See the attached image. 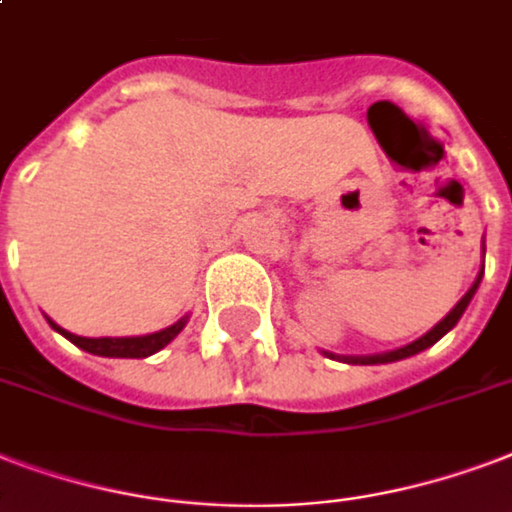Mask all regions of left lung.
Segmentation results:
<instances>
[{"mask_svg": "<svg viewBox=\"0 0 512 512\" xmlns=\"http://www.w3.org/2000/svg\"><path fill=\"white\" fill-rule=\"evenodd\" d=\"M481 276H483V271L478 273V279H475L473 287L467 290V295H464V298L459 300V303H456V306L451 308V311H448V317L440 319L438 325L432 327V330H429L427 335H421L419 341L408 343V346H403V349H397V351H386V354H373V357H346V362H351V365H384V362L405 360V357H413V354H419V351L429 349L432 343H438L440 338H443V335H446L448 330H451V327H454L456 322H459V319H462L464 308L470 306V300H473L475 290H478V284H481ZM330 357H333V354H330Z\"/></svg>", "mask_w": 512, "mask_h": 512, "instance_id": "obj_1", "label": "left lung"}]
</instances>
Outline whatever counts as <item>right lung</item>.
Returning <instances> with one entry per match:
<instances>
[{"label": "right lung", "mask_w": 512, "mask_h": 512, "mask_svg": "<svg viewBox=\"0 0 512 512\" xmlns=\"http://www.w3.org/2000/svg\"><path fill=\"white\" fill-rule=\"evenodd\" d=\"M185 322L187 319H179V322H174V325L161 330V333L139 335V338H83V335L66 333L64 327H58L56 322H50V327L58 330L64 338H69L74 346L91 351V354H99V357H131V360H142V357H150L155 351H161L166 343L174 341L179 330L185 327Z\"/></svg>", "instance_id": "obj_1"}]
</instances>
